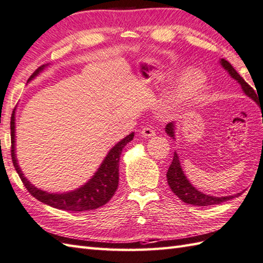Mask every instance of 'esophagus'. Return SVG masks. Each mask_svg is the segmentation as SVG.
I'll return each instance as SVG.
<instances>
[{"label":"esophagus","mask_w":263,"mask_h":263,"mask_svg":"<svg viewBox=\"0 0 263 263\" xmlns=\"http://www.w3.org/2000/svg\"><path fill=\"white\" fill-rule=\"evenodd\" d=\"M141 136L143 138H153V137L156 136V131L154 130L153 127L147 126V127H144L141 130Z\"/></svg>","instance_id":"1"}]
</instances>
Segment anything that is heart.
<instances>
[{"instance_id": "b5f03b06", "label": "heart", "mask_w": 263, "mask_h": 263, "mask_svg": "<svg viewBox=\"0 0 263 263\" xmlns=\"http://www.w3.org/2000/svg\"><path fill=\"white\" fill-rule=\"evenodd\" d=\"M208 86V77L202 70L191 68L183 72L177 87L174 91V97L177 102H190L204 91Z\"/></svg>"}]
</instances>
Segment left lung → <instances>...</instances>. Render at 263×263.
<instances>
[{
    "instance_id": "1",
    "label": "left lung",
    "mask_w": 263,
    "mask_h": 263,
    "mask_svg": "<svg viewBox=\"0 0 263 263\" xmlns=\"http://www.w3.org/2000/svg\"><path fill=\"white\" fill-rule=\"evenodd\" d=\"M219 63L222 68H224V70L228 72V74L231 76L232 79L238 82V85L241 86L243 92L251 99H253L256 104H259L258 100H256V93L253 90V88L245 82L243 78L237 73V71L233 68L232 64L230 62H227V61L224 59H220ZM165 131L167 133V136H170L172 139H174L175 140L176 123L175 122L168 123L165 127ZM166 176H167V182H168V185L172 189V191L187 204L198 205V206L219 204L221 202H225V201L237 198L242 194V193H236L233 195H225V197H214V195L199 191L198 189H195L192 185L191 182L189 181V178L185 176V174H184V171L181 166L180 157H178L176 152L174 153V157H173V161L168 171H167Z\"/></svg>"
}]
</instances>
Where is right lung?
Wrapping results in <instances>:
<instances>
[{"label": "right lung", "mask_w": 263, "mask_h": 263, "mask_svg": "<svg viewBox=\"0 0 263 263\" xmlns=\"http://www.w3.org/2000/svg\"><path fill=\"white\" fill-rule=\"evenodd\" d=\"M49 63L42 65L38 68L27 82L35 79L42 72L45 70ZM15 109L11 116V156H12L13 166L18 173L22 183L29 193L35 197L41 202L54 208L68 210V211H87L97 209L99 206L108 202V200L113 197L117 186H119V166L120 157L124 148L128 142H131L135 138V132L123 138L117 142L106 155V157L98 167V170L93 173V175L83 184V185L71 190L63 193H53L44 191L33 185L31 182L22 173L18 164V158L15 154Z\"/></svg>", "instance_id": "1"}]
</instances>
